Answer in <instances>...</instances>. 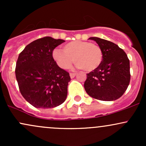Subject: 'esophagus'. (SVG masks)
Wrapping results in <instances>:
<instances>
[{
	"instance_id": "esophagus-1",
	"label": "esophagus",
	"mask_w": 146,
	"mask_h": 146,
	"mask_svg": "<svg viewBox=\"0 0 146 146\" xmlns=\"http://www.w3.org/2000/svg\"><path fill=\"white\" fill-rule=\"evenodd\" d=\"M75 75H76V73H70V77H71V78H75Z\"/></svg>"
}]
</instances>
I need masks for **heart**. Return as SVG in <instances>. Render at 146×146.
Returning a JSON list of instances; mask_svg holds the SVG:
<instances>
[{"label": "heart", "instance_id": "1", "mask_svg": "<svg viewBox=\"0 0 146 146\" xmlns=\"http://www.w3.org/2000/svg\"><path fill=\"white\" fill-rule=\"evenodd\" d=\"M62 51L55 49L53 58L62 69L71 67L73 60L77 67L86 72H91L101 65L103 52L99 45L89 42L75 40L64 44Z\"/></svg>", "mask_w": 146, "mask_h": 146}]
</instances>
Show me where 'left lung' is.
I'll list each match as a JSON object with an SVG mask.
<instances>
[{"instance_id":"8db88e82","label":"left lung","mask_w":146,"mask_h":146,"mask_svg":"<svg viewBox=\"0 0 146 146\" xmlns=\"http://www.w3.org/2000/svg\"><path fill=\"white\" fill-rule=\"evenodd\" d=\"M103 52V60L95 71L87 73L85 90L91 98L113 101L123 95L130 80V60L126 53L115 43L91 37Z\"/></svg>"}]
</instances>
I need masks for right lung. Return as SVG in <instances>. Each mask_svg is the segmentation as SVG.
Here are the masks:
<instances>
[{
  "mask_svg": "<svg viewBox=\"0 0 146 146\" xmlns=\"http://www.w3.org/2000/svg\"><path fill=\"white\" fill-rule=\"evenodd\" d=\"M64 42L44 37L27 45L19 54L15 70L19 90L36 108H54L66 100L71 78L53 58L54 48Z\"/></svg>",
  "mask_w": 146,
  "mask_h": 146,
  "instance_id": "add662e5",
  "label": "right lung"
}]
</instances>
